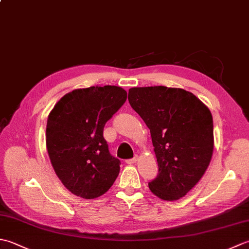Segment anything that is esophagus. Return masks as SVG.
I'll return each instance as SVG.
<instances>
[{"label": "esophagus", "instance_id": "obj_1", "mask_svg": "<svg viewBox=\"0 0 249 249\" xmlns=\"http://www.w3.org/2000/svg\"><path fill=\"white\" fill-rule=\"evenodd\" d=\"M137 160H138V155H135L133 158H130V160H126V163H128V165H131V163H135Z\"/></svg>", "mask_w": 249, "mask_h": 249}]
</instances>
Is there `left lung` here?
<instances>
[{
  "mask_svg": "<svg viewBox=\"0 0 249 249\" xmlns=\"http://www.w3.org/2000/svg\"><path fill=\"white\" fill-rule=\"evenodd\" d=\"M128 102L151 131L158 163L151 192L167 201L184 197L213 155L211 111L193 93L162 86L129 89Z\"/></svg>",
  "mask_w": 249,
  "mask_h": 249,
  "instance_id": "8db88e82",
  "label": "left lung"
}]
</instances>
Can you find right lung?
<instances>
[{"mask_svg": "<svg viewBox=\"0 0 249 249\" xmlns=\"http://www.w3.org/2000/svg\"><path fill=\"white\" fill-rule=\"evenodd\" d=\"M126 98L125 89L114 86L73 89L48 116L46 144L52 167L78 197H99L119 176L121 161L110 154L103 133Z\"/></svg>", "mask_w": 249, "mask_h": 249, "instance_id": "obj_1", "label": "right lung"}]
</instances>
